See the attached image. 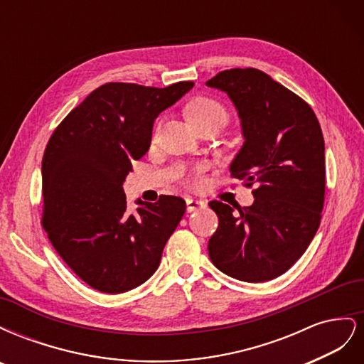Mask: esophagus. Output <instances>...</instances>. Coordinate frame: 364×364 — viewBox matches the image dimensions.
Wrapping results in <instances>:
<instances>
[{"mask_svg":"<svg viewBox=\"0 0 364 364\" xmlns=\"http://www.w3.org/2000/svg\"><path fill=\"white\" fill-rule=\"evenodd\" d=\"M185 202H186V211H188V213H193V211H197V209L205 208V202L193 199V197H186Z\"/></svg>","mask_w":364,"mask_h":364,"instance_id":"34e87169","label":"esophagus"}]
</instances>
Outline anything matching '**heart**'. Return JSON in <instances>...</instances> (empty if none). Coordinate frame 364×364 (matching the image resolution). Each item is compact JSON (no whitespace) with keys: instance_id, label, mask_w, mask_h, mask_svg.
<instances>
[{"instance_id":"1","label":"heart","mask_w":364,"mask_h":364,"mask_svg":"<svg viewBox=\"0 0 364 364\" xmlns=\"http://www.w3.org/2000/svg\"><path fill=\"white\" fill-rule=\"evenodd\" d=\"M185 115L188 118L190 124L197 130L209 126L223 127L228 121V111L225 105L211 95H199L193 98L185 107ZM202 167L193 168L186 174L185 182L190 186H194V188L199 186L202 183Z\"/></svg>"}]
</instances>
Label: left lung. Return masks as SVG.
Segmentation results:
<instances>
[{
	"instance_id": "8db88e82",
	"label": "left lung",
	"mask_w": 364,
	"mask_h": 364,
	"mask_svg": "<svg viewBox=\"0 0 364 364\" xmlns=\"http://www.w3.org/2000/svg\"><path fill=\"white\" fill-rule=\"evenodd\" d=\"M208 86L225 91L241 118L245 144L230 176L252 188L250 206L213 200L218 228L209 238L214 266L235 279L281 277L302 257L321 225L325 202V142L302 98L255 68L215 74Z\"/></svg>"
}]
</instances>
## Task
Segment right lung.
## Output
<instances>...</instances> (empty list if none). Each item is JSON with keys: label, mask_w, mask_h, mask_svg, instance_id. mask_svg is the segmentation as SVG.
I'll use <instances>...</instances> for the list:
<instances>
[{"label": "right lung", "mask_w": 364, "mask_h": 364, "mask_svg": "<svg viewBox=\"0 0 364 364\" xmlns=\"http://www.w3.org/2000/svg\"><path fill=\"white\" fill-rule=\"evenodd\" d=\"M194 86L109 82L54 129L42 158V226L67 266L94 290L124 293L156 272L185 213V200L161 196L127 209L123 182L146 155L153 123Z\"/></svg>", "instance_id": "right-lung-1"}]
</instances>
